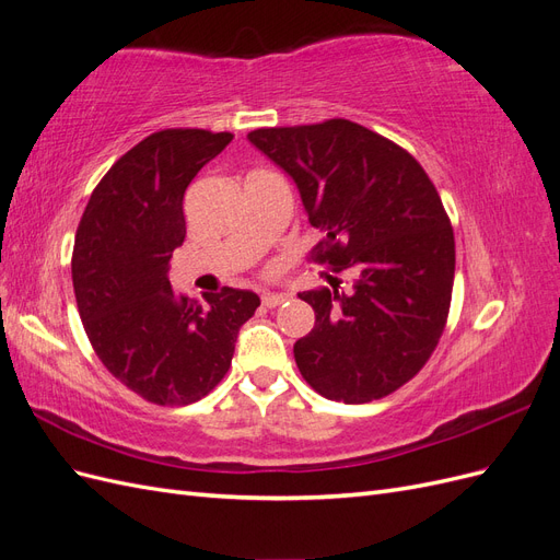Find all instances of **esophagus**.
Masks as SVG:
<instances>
[{
  "instance_id": "obj_1",
  "label": "esophagus",
  "mask_w": 560,
  "mask_h": 560,
  "mask_svg": "<svg viewBox=\"0 0 560 560\" xmlns=\"http://www.w3.org/2000/svg\"><path fill=\"white\" fill-rule=\"evenodd\" d=\"M287 299H290V294H284V292H264L261 294V303L266 308H276V306H280V303H284Z\"/></svg>"
}]
</instances>
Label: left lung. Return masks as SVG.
<instances>
[{
  "mask_svg": "<svg viewBox=\"0 0 560 560\" xmlns=\"http://www.w3.org/2000/svg\"><path fill=\"white\" fill-rule=\"evenodd\" d=\"M249 142L290 175L325 233L311 261L341 287L301 292L313 329L294 360L322 397L364 404L425 366L446 329L455 238L432 179L409 151L348 118L252 130Z\"/></svg>",
  "mask_w": 560,
  "mask_h": 560,
  "instance_id": "1",
  "label": "left lung"
}]
</instances>
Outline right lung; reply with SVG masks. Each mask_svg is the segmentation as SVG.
<instances>
[{
  "label": "right lung",
  "mask_w": 560,
  "mask_h": 560,
  "mask_svg": "<svg viewBox=\"0 0 560 560\" xmlns=\"http://www.w3.org/2000/svg\"><path fill=\"white\" fill-rule=\"evenodd\" d=\"M231 140L202 128L151 132L100 179L77 229L72 282L83 329L109 374L151 404L210 395L259 308L254 292L222 287L198 301L167 280L186 235V186Z\"/></svg>",
  "instance_id": "obj_1"
}]
</instances>
